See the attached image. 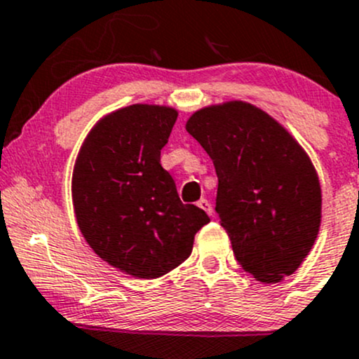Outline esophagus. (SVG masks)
<instances>
[{
  "label": "esophagus",
  "instance_id": "esophagus-1",
  "mask_svg": "<svg viewBox=\"0 0 359 359\" xmlns=\"http://www.w3.org/2000/svg\"><path fill=\"white\" fill-rule=\"evenodd\" d=\"M198 207H201L202 210H205L207 214H209V216H212V205H210V202L207 201V198H201V201H198Z\"/></svg>",
  "mask_w": 359,
  "mask_h": 359
}]
</instances>
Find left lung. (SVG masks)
I'll list each match as a JSON object with an SVG mask.
<instances>
[{"label": "left lung", "instance_id": "left-lung-1", "mask_svg": "<svg viewBox=\"0 0 359 359\" xmlns=\"http://www.w3.org/2000/svg\"><path fill=\"white\" fill-rule=\"evenodd\" d=\"M187 131L212 158L216 212L238 264L276 283L301 266L321 221V188L308 154L282 124L257 107H205Z\"/></svg>", "mask_w": 359, "mask_h": 359}]
</instances>
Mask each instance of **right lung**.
Instances as JSON below:
<instances>
[{
	"instance_id": "obj_1",
	"label": "right lung",
	"mask_w": 359,
	"mask_h": 359,
	"mask_svg": "<svg viewBox=\"0 0 359 359\" xmlns=\"http://www.w3.org/2000/svg\"><path fill=\"white\" fill-rule=\"evenodd\" d=\"M178 112L124 107L98 121L84 140L72 175L77 224L98 257L136 278L165 275L191 254L209 216L183 204L161 165Z\"/></svg>"
}]
</instances>
